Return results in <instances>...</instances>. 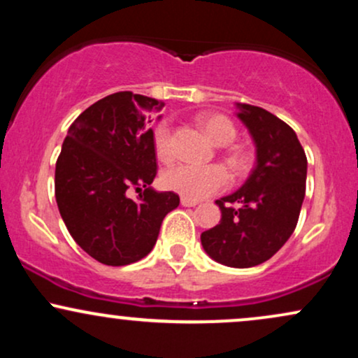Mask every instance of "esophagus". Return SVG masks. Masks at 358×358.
Wrapping results in <instances>:
<instances>
[{"label": "esophagus", "mask_w": 358, "mask_h": 358, "mask_svg": "<svg viewBox=\"0 0 358 358\" xmlns=\"http://www.w3.org/2000/svg\"><path fill=\"white\" fill-rule=\"evenodd\" d=\"M182 202L183 207H195V205H199V200H192V199H187V196H182Z\"/></svg>", "instance_id": "obj_1"}]
</instances>
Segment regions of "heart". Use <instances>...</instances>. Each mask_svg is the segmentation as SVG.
I'll use <instances>...</instances> for the list:
<instances>
[{"label":"heart","mask_w":358,"mask_h":358,"mask_svg":"<svg viewBox=\"0 0 358 358\" xmlns=\"http://www.w3.org/2000/svg\"><path fill=\"white\" fill-rule=\"evenodd\" d=\"M202 129L213 145L219 146L229 145L237 136V129L234 122L227 116H222V114H210V116L203 117ZM153 143L159 159L166 162L173 156L171 131L170 126L165 124V122L155 127ZM229 165L236 171L245 170L249 165V156L242 153V151H234L229 156ZM162 183L168 190L178 193V195L192 200H200L227 187L229 175L220 165L195 166L188 165V163H178V165L166 168L163 171Z\"/></svg>","instance_id":"heart-1"}]
</instances>
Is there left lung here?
<instances>
[{
    "label": "left lung",
    "instance_id": "obj_1",
    "mask_svg": "<svg viewBox=\"0 0 358 358\" xmlns=\"http://www.w3.org/2000/svg\"><path fill=\"white\" fill-rule=\"evenodd\" d=\"M256 143L257 163L237 192L217 200L222 219L200 241L213 261L252 268L278 252L296 229L306 192V155L293 129L269 110L237 104Z\"/></svg>",
    "mask_w": 358,
    "mask_h": 358
}]
</instances>
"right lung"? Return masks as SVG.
Instances as JSON below:
<instances>
[{
  "instance_id": "1",
  "label": "right lung",
  "mask_w": 358,
  "mask_h": 358,
  "mask_svg": "<svg viewBox=\"0 0 358 358\" xmlns=\"http://www.w3.org/2000/svg\"><path fill=\"white\" fill-rule=\"evenodd\" d=\"M163 102L129 90L94 102L69 127L55 165V199L73 241L106 266H127L151 252L173 192L150 188L156 153L150 110ZM129 187L141 191L129 199Z\"/></svg>"
}]
</instances>
